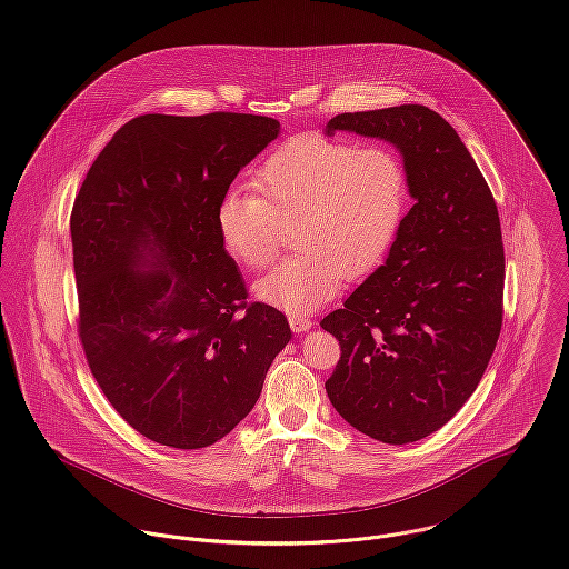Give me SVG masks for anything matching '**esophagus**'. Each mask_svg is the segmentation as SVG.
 I'll list each match as a JSON object with an SVG mask.
<instances>
[{
    "instance_id": "1",
    "label": "esophagus",
    "mask_w": 569,
    "mask_h": 569,
    "mask_svg": "<svg viewBox=\"0 0 569 569\" xmlns=\"http://www.w3.org/2000/svg\"><path fill=\"white\" fill-rule=\"evenodd\" d=\"M289 325H291V329L296 331V333H302V331H307V329H311V318L309 316H300V313H291L289 316Z\"/></svg>"
}]
</instances>
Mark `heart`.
<instances>
[{
	"instance_id": "obj_1",
	"label": "heart",
	"mask_w": 569,
	"mask_h": 569,
	"mask_svg": "<svg viewBox=\"0 0 569 569\" xmlns=\"http://www.w3.org/2000/svg\"><path fill=\"white\" fill-rule=\"evenodd\" d=\"M214 208L219 242L238 264L264 269L293 231L298 253L256 282V296L309 313L346 278L368 276L388 256L410 201L401 154L383 143L300 137L280 146L253 179Z\"/></svg>"
}]
</instances>
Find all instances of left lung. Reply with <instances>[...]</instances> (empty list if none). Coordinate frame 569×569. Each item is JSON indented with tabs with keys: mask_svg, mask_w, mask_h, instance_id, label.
I'll use <instances>...</instances> for the list:
<instances>
[{
	"mask_svg": "<svg viewBox=\"0 0 569 569\" xmlns=\"http://www.w3.org/2000/svg\"><path fill=\"white\" fill-rule=\"evenodd\" d=\"M340 130L399 148L415 206L386 264L320 320L340 346L325 390L357 430L408 443L467 403L496 350L505 313L498 206L458 132L423 104L338 113L325 132Z\"/></svg>",
	"mask_w": 569,
	"mask_h": 569,
	"instance_id": "1",
	"label": "left lung"
}]
</instances>
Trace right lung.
<instances>
[{"mask_svg": "<svg viewBox=\"0 0 569 569\" xmlns=\"http://www.w3.org/2000/svg\"><path fill=\"white\" fill-rule=\"evenodd\" d=\"M278 132L256 113H143L102 148L73 201L84 359L113 410L157 443L229 435L291 338L282 311L247 300L214 229L221 194ZM141 261L162 269L134 272Z\"/></svg>", "mask_w": 569, "mask_h": 569, "instance_id": "right-lung-1", "label": "right lung"}]
</instances>
